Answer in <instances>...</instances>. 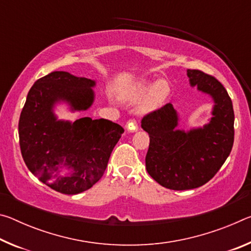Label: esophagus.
I'll use <instances>...</instances> for the list:
<instances>
[{
    "label": "esophagus",
    "instance_id": "esophagus-1",
    "mask_svg": "<svg viewBox=\"0 0 251 251\" xmlns=\"http://www.w3.org/2000/svg\"><path fill=\"white\" fill-rule=\"evenodd\" d=\"M126 129H127V131H129V133H134V131H137L138 130L137 122H136L135 120H130V121L127 122Z\"/></svg>",
    "mask_w": 251,
    "mask_h": 251
}]
</instances>
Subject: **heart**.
<instances>
[{"instance_id": "b5f03b06", "label": "heart", "mask_w": 251, "mask_h": 251, "mask_svg": "<svg viewBox=\"0 0 251 251\" xmlns=\"http://www.w3.org/2000/svg\"><path fill=\"white\" fill-rule=\"evenodd\" d=\"M171 94L169 84L164 79L157 80L156 83L141 82L135 84L129 90L123 94V99L129 101L141 100L144 97L145 99L139 105L138 110L142 114H151L159 109Z\"/></svg>"}]
</instances>
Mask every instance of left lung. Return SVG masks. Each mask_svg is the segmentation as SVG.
Returning a JSON list of instances; mask_svg holds the SVG:
<instances>
[{
    "label": "left lung",
    "mask_w": 251,
    "mask_h": 251,
    "mask_svg": "<svg viewBox=\"0 0 251 251\" xmlns=\"http://www.w3.org/2000/svg\"><path fill=\"white\" fill-rule=\"evenodd\" d=\"M187 76L190 86L214 100L207 124L179 129V116L171 103L142 120V128L150 135L147 172L173 190L198 188L209 181L230 154L235 136L232 101L223 84L198 70H187Z\"/></svg>",
    "instance_id": "obj_1"
}]
</instances>
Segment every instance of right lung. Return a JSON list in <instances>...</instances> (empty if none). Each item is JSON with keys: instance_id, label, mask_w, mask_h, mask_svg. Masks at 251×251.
<instances>
[{"instance_id": "obj_1", "label": "right lung", "mask_w": 251, "mask_h": 251, "mask_svg": "<svg viewBox=\"0 0 251 251\" xmlns=\"http://www.w3.org/2000/svg\"><path fill=\"white\" fill-rule=\"evenodd\" d=\"M96 82L69 72H52L29 90L19 122L22 157L34 176L58 193L76 195L99 181L124 128L108 120H57L64 103L84 112L94 103Z\"/></svg>"}]
</instances>
